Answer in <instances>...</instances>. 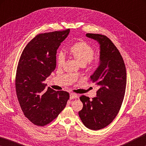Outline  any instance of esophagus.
I'll return each instance as SVG.
<instances>
[{"instance_id":"obj_1","label":"esophagus","mask_w":146,"mask_h":146,"mask_svg":"<svg viewBox=\"0 0 146 146\" xmlns=\"http://www.w3.org/2000/svg\"><path fill=\"white\" fill-rule=\"evenodd\" d=\"M70 99H71V100L74 99V98H78V95H76V94H75V93H70Z\"/></svg>"}]
</instances>
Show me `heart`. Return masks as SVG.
Segmentation results:
<instances>
[{"instance_id": "obj_1", "label": "heart", "mask_w": 146, "mask_h": 146, "mask_svg": "<svg viewBox=\"0 0 146 146\" xmlns=\"http://www.w3.org/2000/svg\"><path fill=\"white\" fill-rule=\"evenodd\" d=\"M68 52L81 66H85L93 58L95 51L93 47L86 42L81 41L74 44L69 49ZM56 60L58 66L62 65L64 62V57L62 54H58Z\"/></svg>"}]
</instances>
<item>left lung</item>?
<instances>
[{
    "label": "left lung",
    "instance_id": "1",
    "mask_svg": "<svg viewBox=\"0 0 146 146\" xmlns=\"http://www.w3.org/2000/svg\"><path fill=\"white\" fill-rule=\"evenodd\" d=\"M86 36L100 44L99 66L90 76L99 89L91 100L81 96L83 108L78 115L86 127L98 130L111 123L119 112L125 92L126 70L122 55L110 38L100 34Z\"/></svg>",
    "mask_w": 146,
    "mask_h": 146
}]
</instances>
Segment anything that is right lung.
<instances>
[{"mask_svg": "<svg viewBox=\"0 0 146 146\" xmlns=\"http://www.w3.org/2000/svg\"><path fill=\"white\" fill-rule=\"evenodd\" d=\"M70 29L38 34L27 44L20 57L15 76L17 98L25 117L44 126L58 117L70 94L46 89L44 81L56 68V50Z\"/></svg>", "mask_w": 146, "mask_h": 146, "instance_id": "right-lung-1", "label": "right lung"}]
</instances>
